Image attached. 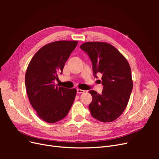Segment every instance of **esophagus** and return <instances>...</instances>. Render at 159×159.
Returning <instances> with one entry per match:
<instances>
[{"instance_id": "obj_1", "label": "esophagus", "mask_w": 159, "mask_h": 159, "mask_svg": "<svg viewBox=\"0 0 159 159\" xmlns=\"http://www.w3.org/2000/svg\"><path fill=\"white\" fill-rule=\"evenodd\" d=\"M77 93H78V94L84 93H85V91L82 90V89H77Z\"/></svg>"}]
</instances>
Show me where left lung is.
Segmentation results:
<instances>
[{
	"label": "left lung",
	"mask_w": 159,
	"mask_h": 159,
	"mask_svg": "<svg viewBox=\"0 0 159 159\" xmlns=\"http://www.w3.org/2000/svg\"><path fill=\"white\" fill-rule=\"evenodd\" d=\"M80 48L89 57L94 78L102 75V93L89 91L92 95L91 115L102 122H111L122 114L129 102L133 89L131 68L125 57L108 43L88 42Z\"/></svg>",
	"instance_id": "8db88e82"
}]
</instances>
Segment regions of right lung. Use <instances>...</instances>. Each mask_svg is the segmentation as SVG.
Instances as JSON below:
<instances>
[{
    "instance_id": "obj_1",
    "label": "right lung",
    "mask_w": 159,
    "mask_h": 159,
    "mask_svg": "<svg viewBox=\"0 0 159 159\" xmlns=\"http://www.w3.org/2000/svg\"><path fill=\"white\" fill-rule=\"evenodd\" d=\"M77 44V41L50 43L41 48L28 64L25 75L28 97L38 117L47 123L63 119L74 103L76 89L58 88L55 80Z\"/></svg>"
}]
</instances>
